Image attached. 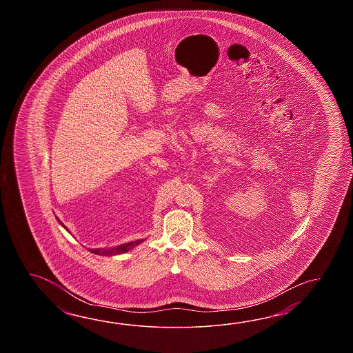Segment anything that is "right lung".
Returning <instances> with one entry per match:
<instances>
[{"label":"right lung","instance_id":"1","mask_svg":"<svg viewBox=\"0 0 353 353\" xmlns=\"http://www.w3.org/2000/svg\"><path fill=\"white\" fill-rule=\"evenodd\" d=\"M60 225L64 227V225L60 222ZM65 228V227H64ZM143 240L132 241V242H128V243H123L121 246L113 248H90V252L94 254V255H102V256H112V255H120V254H125L128 252L131 248H135L137 245H140Z\"/></svg>","mask_w":353,"mask_h":353}]
</instances>
